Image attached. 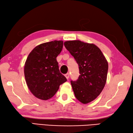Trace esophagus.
Returning <instances> with one entry per match:
<instances>
[{
  "instance_id": "34e87169",
  "label": "esophagus",
  "mask_w": 133,
  "mask_h": 133,
  "mask_svg": "<svg viewBox=\"0 0 133 133\" xmlns=\"http://www.w3.org/2000/svg\"><path fill=\"white\" fill-rule=\"evenodd\" d=\"M65 77L66 78V79H68L69 78V73H66V74L65 75Z\"/></svg>"
}]
</instances>
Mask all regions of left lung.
<instances>
[{
	"instance_id": "8db88e82",
	"label": "left lung",
	"mask_w": 133,
	"mask_h": 133,
	"mask_svg": "<svg viewBox=\"0 0 133 133\" xmlns=\"http://www.w3.org/2000/svg\"><path fill=\"white\" fill-rule=\"evenodd\" d=\"M64 46L78 65L80 75L71 85L75 97L82 104L95 99L107 79L108 63L101 50L94 44L79 40L67 41Z\"/></svg>"
}]
</instances>
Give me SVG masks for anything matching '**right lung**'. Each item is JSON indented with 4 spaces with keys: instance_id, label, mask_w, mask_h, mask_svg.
Returning a JSON list of instances; mask_svg holds the SVG:
<instances>
[{
    "instance_id": "1",
    "label": "right lung",
    "mask_w": 133,
    "mask_h": 133,
    "mask_svg": "<svg viewBox=\"0 0 133 133\" xmlns=\"http://www.w3.org/2000/svg\"><path fill=\"white\" fill-rule=\"evenodd\" d=\"M63 46L61 40L41 44L26 58L24 70L26 83L37 98L47 100L52 98L60 85L67 81L60 72L56 60Z\"/></svg>"
}]
</instances>
